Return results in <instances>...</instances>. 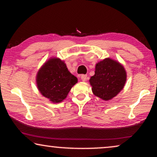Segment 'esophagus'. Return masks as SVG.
<instances>
[{"instance_id": "esophagus-1", "label": "esophagus", "mask_w": 157, "mask_h": 157, "mask_svg": "<svg viewBox=\"0 0 157 157\" xmlns=\"http://www.w3.org/2000/svg\"><path fill=\"white\" fill-rule=\"evenodd\" d=\"M81 79L83 82H85L87 79V75H81Z\"/></svg>"}]
</instances>
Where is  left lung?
<instances>
[{
    "label": "left lung",
    "mask_w": 157,
    "mask_h": 157,
    "mask_svg": "<svg viewBox=\"0 0 157 157\" xmlns=\"http://www.w3.org/2000/svg\"><path fill=\"white\" fill-rule=\"evenodd\" d=\"M127 73L123 65L106 58L95 65V75L89 82L94 94L104 100H109L121 92L125 84Z\"/></svg>",
    "instance_id": "left-lung-1"
}]
</instances>
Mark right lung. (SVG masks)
Here are the masks:
<instances>
[{"instance_id":"obj_1","label":"right lung","mask_w":157,"mask_h":157,"mask_svg":"<svg viewBox=\"0 0 157 157\" xmlns=\"http://www.w3.org/2000/svg\"><path fill=\"white\" fill-rule=\"evenodd\" d=\"M36 86L42 95L55 103L62 102L78 82V78L69 72L66 63L59 58H50L39 69Z\"/></svg>"}]
</instances>
